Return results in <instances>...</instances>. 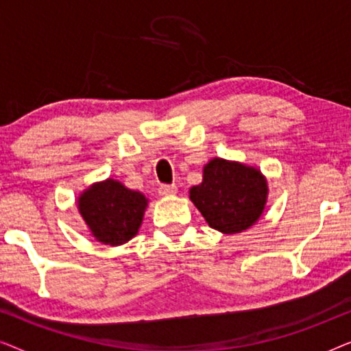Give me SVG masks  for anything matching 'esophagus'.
<instances>
[{"label": "esophagus", "instance_id": "34e87169", "mask_svg": "<svg viewBox=\"0 0 351 351\" xmlns=\"http://www.w3.org/2000/svg\"><path fill=\"white\" fill-rule=\"evenodd\" d=\"M160 195H162V196H169V195H176L177 193V186L172 184V185H167V184H162L161 186H160Z\"/></svg>", "mask_w": 351, "mask_h": 351}]
</instances>
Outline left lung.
Returning <instances> with one entry per match:
<instances>
[{
	"label": "left lung",
	"instance_id": "8db88e82",
	"mask_svg": "<svg viewBox=\"0 0 351 351\" xmlns=\"http://www.w3.org/2000/svg\"><path fill=\"white\" fill-rule=\"evenodd\" d=\"M267 191L261 171L215 158L204 166L203 182L190 190V199L209 227L233 234L257 222Z\"/></svg>",
	"mask_w": 351,
	"mask_h": 351
}]
</instances>
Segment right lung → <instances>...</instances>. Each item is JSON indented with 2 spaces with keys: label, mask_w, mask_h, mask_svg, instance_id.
<instances>
[{
  "label": "right lung",
  "mask_w": 351,
  "mask_h": 351,
  "mask_svg": "<svg viewBox=\"0 0 351 351\" xmlns=\"http://www.w3.org/2000/svg\"><path fill=\"white\" fill-rule=\"evenodd\" d=\"M147 201L138 191L108 179L86 190L78 199V209L95 239L119 246L137 234Z\"/></svg>",
  "instance_id": "right-lung-1"
}]
</instances>
